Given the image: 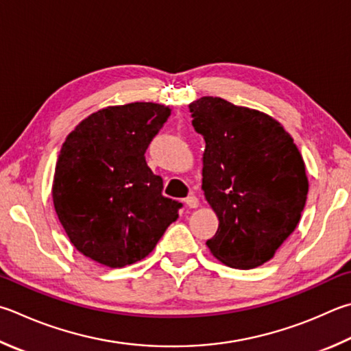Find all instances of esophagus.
<instances>
[{"label":"esophagus","instance_id":"34e87169","mask_svg":"<svg viewBox=\"0 0 351 351\" xmlns=\"http://www.w3.org/2000/svg\"><path fill=\"white\" fill-rule=\"evenodd\" d=\"M186 206L189 207V208H196L197 206H199V199H197V197L195 196V195H190V196H187L186 197Z\"/></svg>","mask_w":351,"mask_h":351}]
</instances>
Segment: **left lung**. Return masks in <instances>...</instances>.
Listing matches in <instances>:
<instances>
[{"label":"left lung","mask_w":351,"mask_h":351,"mask_svg":"<svg viewBox=\"0 0 351 351\" xmlns=\"http://www.w3.org/2000/svg\"><path fill=\"white\" fill-rule=\"evenodd\" d=\"M206 141L202 190L219 227L207 241L233 269L270 261L295 232L307 201L304 159L279 121L264 112L202 97L189 106Z\"/></svg>","instance_id":"1"}]
</instances>
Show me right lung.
Here are the masks:
<instances>
[{
  "mask_svg": "<svg viewBox=\"0 0 351 351\" xmlns=\"http://www.w3.org/2000/svg\"><path fill=\"white\" fill-rule=\"evenodd\" d=\"M155 103L110 106L82 119L56 161L55 212L76 250L112 269L154 250L181 202L162 196L145 150L170 117Z\"/></svg>",
  "mask_w": 351,
  "mask_h": 351,
  "instance_id": "right-lung-1",
  "label": "right lung"
}]
</instances>
